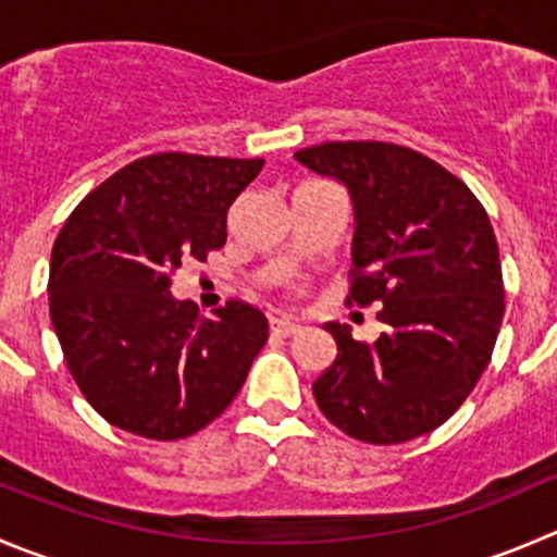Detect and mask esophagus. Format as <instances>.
I'll use <instances>...</instances> for the list:
<instances>
[{
    "label": "esophagus",
    "mask_w": 557,
    "mask_h": 557,
    "mask_svg": "<svg viewBox=\"0 0 557 557\" xmlns=\"http://www.w3.org/2000/svg\"><path fill=\"white\" fill-rule=\"evenodd\" d=\"M298 331H300V322L289 320V317H273V320H270V333H273V336L287 338V336H295Z\"/></svg>",
    "instance_id": "1"
}]
</instances>
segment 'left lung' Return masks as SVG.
<instances>
[{
	"instance_id": "left-lung-1",
	"label": "left lung",
	"mask_w": 557,
	"mask_h": 557,
	"mask_svg": "<svg viewBox=\"0 0 557 557\" xmlns=\"http://www.w3.org/2000/svg\"><path fill=\"white\" fill-rule=\"evenodd\" d=\"M352 202L349 304H383V333L355 342L325 322L336 361L311 391L322 416L374 446L446 423L484 374L503 322V273L490 215L473 190L416 150L325 141L295 152Z\"/></svg>"
}]
</instances>
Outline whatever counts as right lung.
Instances as JSON below:
<instances>
[{
    "mask_svg": "<svg viewBox=\"0 0 557 557\" xmlns=\"http://www.w3.org/2000/svg\"><path fill=\"white\" fill-rule=\"evenodd\" d=\"M262 158L158 152L78 205L51 251L49 309L84 399L116 429L180 441L221 416L268 342L230 300L215 317L172 295V273L226 243V213Z\"/></svg>",
    "mask_w": 557,
    "mask_h": 557,
    "instance_id": "add662e5",
    "label": "right lung"
}]
</instances>
